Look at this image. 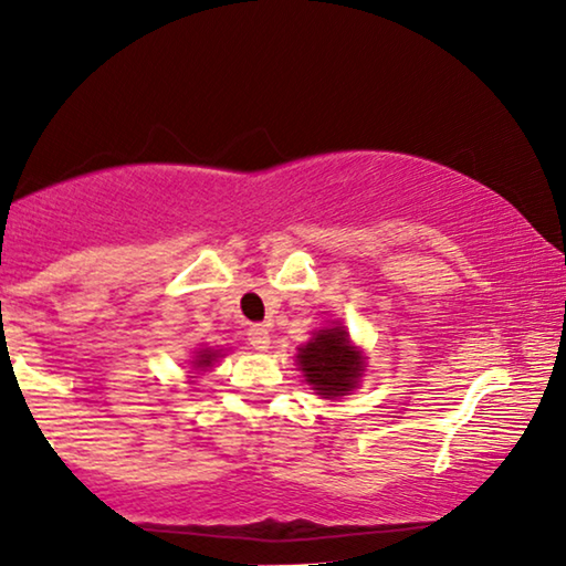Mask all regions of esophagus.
Here are the masks:
<instances>
[{
	"label": "esophagus",
	"instance_id": "34e87169",
	"mask_svg": "<svg viewBox=\"0 0 566 566\" xmlns=\"http://www.w3.org/2000/svg\"><path fill=\"white\" fill-rule=\"evenodd\" d=\"M247 339H250V345L254 350H268L270 347V329L265 324H252L250 329H247Z\"/></svg>",
	"mask_w": 566,
	"mask_h": 566
}]
</instances>
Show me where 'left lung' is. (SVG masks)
Masks as SVG:
<instances>
[{
    "instance_id": "8db88e82",
    "label": "left lung",
    "mask_w": 566,
    "mask_h": 566,
    "mask_svg": "<svg viewBox=\"0 0 566 566\" xmlns=\"http://www.w3.org/2000/svg\"><path fill=\"white\" fill-rule=\"evenodd\" d=\"M296 360L306 384L322 399L345 397L358 386L363 374V355L339 324L314 332V337L298 347Z\"/></svg>"
}]
</instances>
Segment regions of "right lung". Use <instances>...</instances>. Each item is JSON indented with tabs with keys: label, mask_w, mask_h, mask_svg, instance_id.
Instances as JSON below:
<instances>
[{
	"label": "right lung",
	"mask_w": 566,
	"mask_h": 566,
	"mask_svg": "<svg viewBox=\"0 0 566 566\" xmlns=\"http://www.w3.org/2000/svg\"><path fill=\"white\" fill-rule=\"evenodd\" d=\"M216 358H221L219 350H211V347H206V350H198L196 358H192V366H196V370H206Z\"/></svg>",
	"instance_id": "obj_1"
}]
</instances>
